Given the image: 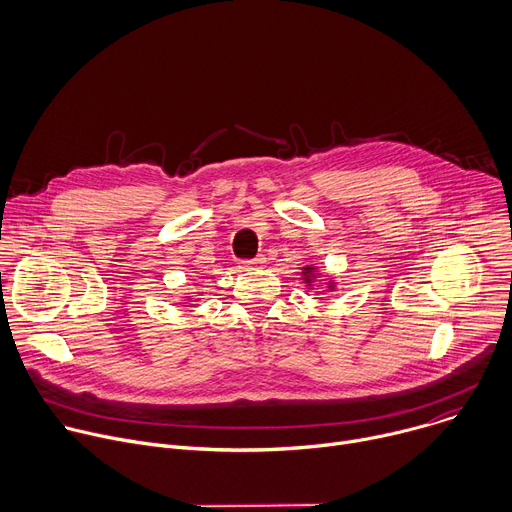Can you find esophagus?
<instances>
[{
  "instance_id": "obj_1",
  "label": "esophagus",
  "mask_w": 512,
  "mask_h": 512,
  "mask_svg": "<svg viewBox=\"0 0 512 512\" xmlns=\"http://www.w3.org/2000/svg\"><path fill=\"white\" fill-rule=\"evenodd\" d=\"M263 263H265V257L243 259V261H239V269H243V271H251V269H259V267H263Z\"/></svg>"
}]
</instances>
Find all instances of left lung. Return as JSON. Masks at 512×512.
<instances>
[{"instance_id":"left-lung-1","label":"left lung","mask_w":512,"mask_h":512,"mask_svg":"<svg viewBox=\"0 0 512 512\" xmlns=\"http://www.w3.org/2000/svg\"><path fill=\"white\" fill-rule=\"evenodd\" d=\"M302 275H304V281L308 283V285H312V281H314V277H316V267L314 265H306L304 267V271H302ZM336 285L332 283V281H328V289H334Z\"/></svg>"}]
</instances>
